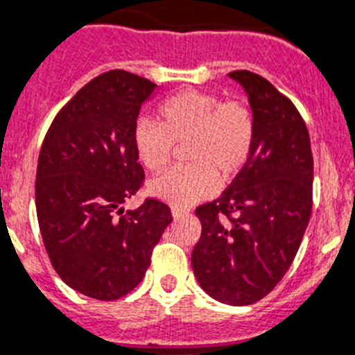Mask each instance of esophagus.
Returning <instances> with one entry per match:
<instances>
[{
  "label": "esophagus",
  "instance_id": "34e87169",
  "mask_svg": "<svg viewBox=\"0 0 355 355\" xmlns=\"http://www.w3.org/2000/svg\"><path fill=\"white\" fill-rule=\"evenodd\" d=\"M171 216H173L175 219H182V217L187 216V210L178 209V207H171Z\"/></svg>",
  "mask_w": 355,
  "mask_h": 355
}]
</instances>
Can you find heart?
<instances>
[{
    "instance_id": "b5f03b06",
    "label": "heart",
    "mask_w": 355,
    "mask_h": 355,
    "mask_svg": "<svg viewBox=\"0 0 355 355\" xmlns=\"http://www.w3.org/2000/svg\"><path fill=\"white\" fill-rule=\"evenodd\" d=\"M159 120H139L132 143L139 162L152 171L162 170L177 143H187L189 164L171 168L152 180L150 191L175 207H189L210 198L217 177L228 182L248 164L257 141V116L241 98L214 92L184 90L159 106Z\"/></svg>"
}]
</instances>
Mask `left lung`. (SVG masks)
Listing matches in <instances>:
<instances>
[{
    "instance_id": "8db88e82",
    "label": "left lung",
    "mask_w": 355,
    "mask_h": 355,
    "mask_svg": "<svg viewBox=\"0 0 355 355\" xmlns=\"http://www.w3.org/2000/svg\"><path fill=\"white\" fill-rule=\"evenodd\" d=\"M228 76L248 94L257 141L228 189L196 209L201 235L191 263L216 301L248 306L272 292L299 251L313 207V155L288 97L249 70Z\"/></svg>"
}]
</instances>
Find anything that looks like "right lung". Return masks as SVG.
I'll return each instance as SVG.
<instances>
[{
    "label": "right lung",
    "mask_w": 355,
    "mask_h": 355,
    "mask_svg": "<svg viewBox=\"0 0 355 355\" xmlns=\"http://www.w3.org/2000/svg\"><path fill=\"white\" fill-rule=\"evenodd\" d=\"M155 86L127 70L97 76L54 116L38 155L35 203L51 263L70 288L97 301L139 285L173 219L155 198L122 209L145 180L132 132Z\"/></svg>",
    "instance_id": "right-lung-1"
}]
</instances>
